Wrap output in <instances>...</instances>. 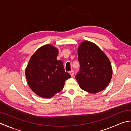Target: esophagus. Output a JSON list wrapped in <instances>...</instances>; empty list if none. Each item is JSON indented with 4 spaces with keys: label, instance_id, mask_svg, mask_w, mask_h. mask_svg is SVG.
Returning <instances> with one entry per match:
<instances>
[{
    "label": "esophagus",
    "instance_id": "esophagus-1",
    "mask_svg": "<svg viewBox=\"0 0 131 131\" xmlns=\"http://www.w3.org/2000/svg\"><path fill=\"white\" fill-rule=\"evenodd\" d=\"M69 73H70L71 76L72 77V76H73V74H74V71L73 70H72V71H71L70 72H69Z\"/></svg>",
    "mask_w": 131,
    "mask_h": 131
}]
</instances>
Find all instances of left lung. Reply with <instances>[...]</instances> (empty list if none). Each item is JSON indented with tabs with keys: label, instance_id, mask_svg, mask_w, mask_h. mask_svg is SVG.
Returning <instances> with one entry per match:
<instances>
[{
	"label": "left lung",
	"instance_id": "obj_1",
	"mask_svg": "<svg viewBox=\"0 0 131 131\" xmlns=\"http://www.w3.org/2000/svg\"><path fill=\"white\" fill-rule=\"evenodd\" d=\"M77 53L80 69L75 78L80 87L93 94L102 91L113 74L109 59L97 45L88 41L82 42Z\"/></svg>",
	"mask_w": 131,
	"mask_h": 131
}]
</instances>
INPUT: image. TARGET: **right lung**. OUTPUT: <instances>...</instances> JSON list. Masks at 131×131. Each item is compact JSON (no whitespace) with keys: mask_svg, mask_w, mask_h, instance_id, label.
I'll return each instance as SVG.
<instances>
[{"mask_svg":"<svg viewBox=\"0 0 131 131\" xmlns=\"http://www.w3.org/2000/svg\"><path fill=\"white\" fill-rule=\"evenodd\" d=\"M58 50L51 45L39 47L31 56L26 67V80L32 91L41 97L50 98L63 89L71 77L63 62L57 59Z\"/></svg>","mask_w":131,"mask_h":131,"instance_id":"right-lung-1","label":"right lung"}]
</instances>
